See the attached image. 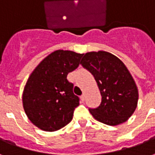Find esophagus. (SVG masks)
<instances>
[{"label": "esophagus", "instance_id": "esophagus-1", "mask_svg": "<svg viewBox=\"0 0 155 155\" xmlns=\"http://www.w3.org/2000/svg\"><path fill=\"white\" fill-rule=\"evenodd\" d=\"M84 99H85V95H84V94H82V95H81V101H82V102H84Z\"/></svg>", "mask_w": 155, "mask_h": 155}]
</instances>
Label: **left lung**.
Instances as JSON below:
<instances>
[{"instance_id": "left-lung-1", "label": "left lung", "mask_w": 155, "mask_h": 155, "mask_svg": "<svg viewBox=\"0 0 155 155\" xmlns=\"http://www.w3.org/2000/svg\"><path fill=\"white\" fill-rule=\"evenodd\" d=\"M81 64L94 75L102 96L97 108L89 109L91 114L108 125L125 122L136 109L139 93L124 64L114 54L101 51L86 53Z\"/></svg>"}]
</instances>
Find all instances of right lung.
I'll use <instances>...</instances> for the list:
<instances>
[{"label": "right lung", "instance_id": "right-lung-1", "mask_svg": "<svg viewBox=\"0 0 155 155\" xmlns=\"http://www.w3.org/2000/svg\"><path fill=\"white\" fill-rule=\"evenodd\" d=\"M83 54L58 50L36 66L22 94L25 114L33 124L45 131H55L70 123L80 99L67 74L81 64Z\"/></svg>", "mask_w": 155, "mask_h": 155}]
</instances>
